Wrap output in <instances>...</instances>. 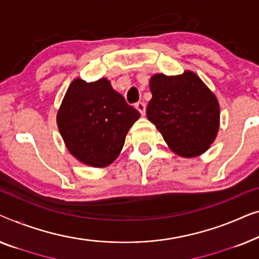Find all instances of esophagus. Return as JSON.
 Wrapping results in <instances>:
<instances>
[{
  "mask_svg": "<svg viewBox=\"0 0 259 259\" xmlns=\"http://www.w3.org/2000/svg\"><path fill=\"white\" fill-rule=\"evenodd\" d=\"M135 108H136L137 110L141 112L142 116L145 115V108L147 107H145V103H143V102H138V103L135 104Z\"/></svg>",
  "mask_w": 259,
  "mask_h": 259,
  "instance_id": "obj_1",
  "label": "esophagus"
}]
</instances>
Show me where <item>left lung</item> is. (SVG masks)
<instances>
[{
  "label": "left lung",
  "instance_id": "obj_1",
  "mask_svg": "<svg viewBox=\"0 0 259 259\" xmlns=\"http://www.w3.org/2000/svg\"><path fill=\"white\" fill-rule=\"evenodd\" d=\"M152 98L147 116L175 154L197 157L216 140L220 130V103L198 75L185 70L166 76L155 74L149 81Z\"/></svg>",
  "mask_w": 259,
  "mask_h": 259
}]
</instances>
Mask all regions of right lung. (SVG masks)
Listing matches in <instances>:
<instances>
[{
    "label": "right lung",
    "instance_id": "add662e5",
    "mask_svg": "<svg viewBox=\"0 0 259 259\" xmlns=\"http://www.w3.org/2000/svg\"><path fill=\"white\" fill-rule=\"evenodd\" d=\"M140 116L108 78L85 82L77 77L64 95L56 122L68 151L78 162L105 167L118 157Z\"/></svg>",
    "mask_w": 259,
    "mask_h": 259
}]
</instances>
